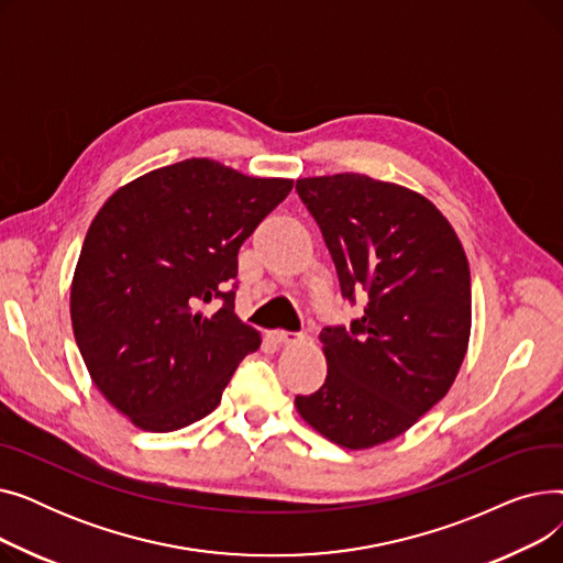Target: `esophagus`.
I'll list each match as a JSON object with an SVG mask.
<instances>
[{
	"label": "esophagus",
	"instance_id": "1",
	"mask_svg": "<svg viewBox=\"0 0 563 563\" xmlns=\"http://www.w3.org/2000/svg\"><path fill=\"white\" fill-rule=\"evenodd\" d=\"M272 340H274L276 344H280V346H285V344H299V342H303V333L274 331V333H272Z\"/></svg>",
	"mask_w": 563,
	"mask_h": 563
}]
</instances>
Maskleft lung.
I'll use <instances>...</instances> for the list:
<instances>
[{
  "instance_id": "left-lung-1",
  "label": "left lung",
  "mask_w": 563,
  "mask_h": 563,
  "mask_svg": "<svg viewBox=\"0 0 563 563\" xmlns=\"http://www.w3.org/2000/svg\"><path fill=\"white\" fill-rule=\"evenodd\" d=\"M335 262L342 299L365 310L319 333L329 374L297 395L301 418L346 450L401 435L448 395L470 340V266L424 196L367 175L297 180Z\"/></svg>"
}]
</instances>
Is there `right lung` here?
<instances>
[{"mask_svg":"<svg viewBox=\"0 0 563 563\" xmlns=\"http://www.w3.org/2000/svg\"><path fill=\"white\" fill-rule=\"evenodd\" d=\"M289 191L291 180L185 159L102 205L73 278V331L98 390L139 429L210 416L257 351L234 314L236 253Z\"/></svg>","mask_w":563,"mask_h":563,"instance_id":"add662e5","label":"right lung"}]
</instances>
